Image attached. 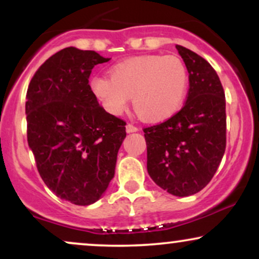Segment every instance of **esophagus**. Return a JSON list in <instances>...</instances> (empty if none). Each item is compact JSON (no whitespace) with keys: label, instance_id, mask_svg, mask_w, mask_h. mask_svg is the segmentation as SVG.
<instances>
[{"label":"esophagus","instance_id":"1","mask_svg":"<svg viewBox=\"0 0 259 259\" xmlns=\"http://www.w3.org/2000/svg\"><path fill=\"white\" fill-rule=\"evenodd\" d=\"M125 127H126L127 133H135V132H138V130H139L138 126L133 125V124H130V123H127Z\"/></svg>","mask_w":259,"mask_h":259}]
</instances>
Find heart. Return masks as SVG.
I'll use <instances>...</instances> for the list:
<instances>
[{
    "label": "heart",
    "mask_w": 259,
    "mask_h": 259,
    "mask_svg": "<svg viewBox=\"0 0 259 259\" xmlns=\"http://www.w3.org/2000/svg\"><path fill=\"white\" fill-rule=\"evenodd\" d=\"M90 88L111 114H121L133 97L134 111L140 119L159 123L183 106L189 89V72L177 56H141L113 65L111 78L94 76Z\"/></svg>",
    "instance_id": "obj_1"
}]
</instances>
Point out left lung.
<instances>
[{"label":"left lung","mask_w":259,"mask_h":259,"mask_svg":"<svg viewBox=\"0 0 259 259\" xmlns=\"http://www.w3.org/2000/svg\"><path fill=\"white\" fill-rule=\"evenodd\" d=\"M189 72V91L179 112L144 127L147 171L174 196L197 194L208 185L227 147L225 94L218 74L204 58L177 45Z\"/></svg>","instance_id":"obj_1"}]
</instances>
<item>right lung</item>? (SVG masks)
<instances>
[{
    "instance_id": "add662e5",
    "label": "right lung",
    "mask_w": 259,
    "mask_h": 259,
    "mask_svg": "<svg viewBox=\"0 0 259 259\" xmlns=\"http://www.w3.org/2000/svg\"><path fill=\"white\" fill-rule=\"evenodd\" d=\"M95 51L67 47L35 72L26 92V134L41 179L62 200L89 206L114 177L126 123L99 105L89 85Z\"/></svg>"
}]
</instances>
